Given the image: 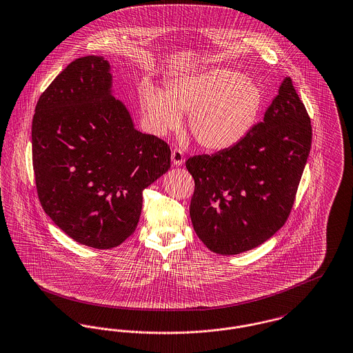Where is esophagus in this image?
<instances>
[{"mask_svg":"<svg viewBox=\"0 0 353 353\" xmlns=\"http://www.w3.org/2000/svg\"><path fill=\"white\" fill-rule=\"evenodd\" d=\"M172 163L176 166H181L185 163V156L181 149L176 148L172 150Z\"/></svg>","mask_w":353,"mask_h":353,"instance_id":"1","label":"esophagus"}]
</instances>
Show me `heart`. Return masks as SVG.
<instances>
[{
  "instance_id": "1",
  "label": "heart",
  "mask_w": 353,
  "mask_h": 353,
  "mask_svg": "<svg viewBox=\"0 0 353 353\" xmlns=\"http://www.w3.org/2000/svg\"><path fill=\"white\" fill-rule=\"evenodd\" d=\"M141 113L154 134L181 124L201 148L219 152L239 144L256 123L263 104L259 85L228 68H212L173 77L163 92L146 85L140 94Z\"/></svg>"
}]
</instances>
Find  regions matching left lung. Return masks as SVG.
<instances>
[{"instance_id": "1", "label": "left lung", "mask_w": 353, "mask_h": 353, "mask_svg": "<svg viewBox=\"0 0 353 353\" xmlns=\"http://www.w3.org/2000/svg\"><path fill=\"white\" fill-rule=\"evenodd\" d=\"M311 144V119L287 77L264 120L239 144L188 159L194 179L189 213L208 249L239 254L285 224Z\"/></svg>"}]
</instances>
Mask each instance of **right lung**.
I'll list each match as a JSON object with an SVG mask.
<instances>
[{"label":"right lung","mask_w":353,"mask_h":353,"mask_svg":"<svg viewBox=\"0 0 353 353\" xmlns=\"http://www.w3.org/2000/svg\"><path fill=\"white\" fill-rule=\"evenodd\" d=\"M109 63L86 56L45 89L32 123V157L45 213L90 248L120 245L137 227L143 190L170 166L164 140L134 129L112 96Z\"/></svg>","instance_id":"right-lung-1"}]
</instances>
